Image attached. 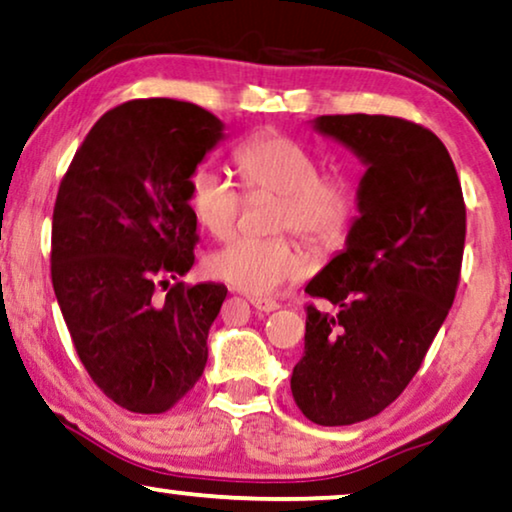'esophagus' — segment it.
I'll list each match as a JSON object with an SVG mask.
<instances>
[{
    "label": "esophagus",
    "instance_id": "1",
    "mask_svg": "<svg viewBox=\"0 0 512 512\" xmlns=\"http://www.w3.org/2000/svg\"><path fill=\"white\" fill-rule=\"evenodd\" d=\"M250 304L255 306L257 311H264V313H271L278 309L276 299H269V297H250Z\"/></svg>",
    "mask_w": 512,
    "mask_h": 512
}]
</instances>
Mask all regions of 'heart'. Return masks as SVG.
<instances>
[{
  "mask_svg": "<svg viewBox=\"0 0 512 512\" xmlns=\"http://www.w3.org/2000/svg\"><path fill=\"white\" fill-rule=\"evenodd\" d=\"M243 185L281 196L276 227L292 229L318 248H332L356 217V189L342 175H320L311 149L276 133H260L234 152ZM187 203L208 234L229 236L241 213V192L213 166H199L187 180ZM208 274L250 295H267L302 278L306 260L290 238L236 236L206 262Z\"/></svg>",
  "mask_w": 512,
  "mask_h": 512,
  "instance_id": "1",
  "label": "heart"
}]
</instances>
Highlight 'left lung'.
<instances>
[{
  "label": "left lung",
  "mask_w": 512,
  "mask_h": 512,
  "mask_svg": "<svg viewBox=\"0 0 512 512\" xmlns=\"http://www.w3.org/2000/svg\"><path fill=\"white\" fill-rule=\"evenodd\" d=\"M313 131L365 166L344 250L306 285L337 313L306 306L292 398L318 426L379 414L405 391L452 309L466 241L461 182L435 133L384 114H335Z\"/></svg>",
  "instance_id": "8db88e82"
}]
</instances>
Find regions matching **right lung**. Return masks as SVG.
Wrapping results in <instances>:
<instances>
[{"instance_id": "right-lung-1", "label": "right lung", "mask_w": 512, "mask_h": 512, "mask_svg": "<svg viewBox=\"0 0 512 512\" xmlns=\"http://www.w3.org/2000/svg\"><path fill=\"white\" fill-rule=\"evenodd\" d=\"M224 140L192 102L149 98L95 121L60 182L51 278L74 349L100 391L138 414H161L208 363V330L227 288L175 283L199 243L187 180Z\"/></svg>"}]
</instances>
